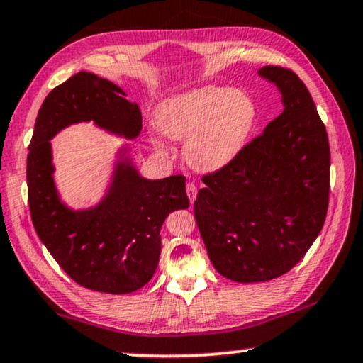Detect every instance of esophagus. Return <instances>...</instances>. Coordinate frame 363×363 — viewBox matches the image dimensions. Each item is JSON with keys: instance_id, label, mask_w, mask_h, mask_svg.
Segmentation results:
<instances>
[{"instance_id": "esophagus-1", "label": "esophagus", "mask_w": 363, "mask_h": 363, "mask_svg": "<svg viewBox=\"0 0 363 363\" xmlns=\"http://www.w3.org/2000/svg\"><path fill=\"white\" fill-rule=\"evenodd\" d=\"M186 191H187V197H189V200H191V203H194L195 197H197V187H195V184L189 182Z\"/></svg>"}]
</instances>
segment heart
Listing matches in <instances>:
<instances>
[{"mask_svg":"<svg viewBox=\"0 0 363 363\" xmlns=\"http://www.w3.org/2000/svg\"><path fill=\"white\" fill-rule=\"evenodd\" d=\"M255 118L257 108L249 94L210 85L166 100L155 121L169 139H187L184 157L192 168L215 171L242 150Z\"/></svg>","mask_w":363,"mask_h":363,"instance_id":"obj_1","label":"heart"}]
</instances>
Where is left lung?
Segmentation results:
<instances>
[{
  "instance_id": "left-lung-1",
  "label": "left lung",
  "mask_w": 363,
  "mask_h": 363,
  "mask_svg": "<svg viewBox=\"0 0 363 363\" xmlns=\"http://www.w3.org/2000/svg\"><path fill=\"white\" fill-rule=\"evenodd\" d=\"M284 109L223 168L202 177L195 223L213 267L238 283L283 276L301 262L325 224L330 143L296 72L264 66Z\"/></svg>"
}]
</instances>
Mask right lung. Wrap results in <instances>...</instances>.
I'll use <instances>...</instances> for the list:
<instances>
[{
	"instance_id": "right-lung-1",
	"label": "right lung",
	"mask_w": 363,
	"mask_h": 363,
	"mask_svg": "<svg viewBox=\"0 0 363 363\" xmlns=\"http://www.w3.org/2000/svg\"><path fill=\"white\" fill-rule=\"evenodd\" d=\"M94 121L134 139L142 114L118 85L79 72L42 103L27 155V197L33 228L57 264L82 287L129 294L152 279L161 254L166 216L189 206L182 174L148 181L129 161H119L100 205L72 211L57 197L50 139L69 124Z\"/></svg>"
}]
</instances>
